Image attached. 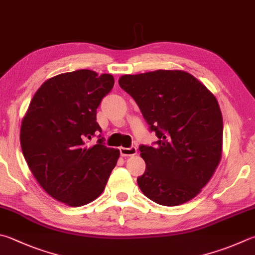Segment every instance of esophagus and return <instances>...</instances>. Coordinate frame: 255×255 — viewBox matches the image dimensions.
Masks as SVG:
<instances>
[{"label": "esophagus", "mask_w": 255, "mask_h": 255, "mask_svg": "<svg viewBox=\"0 0 255 255\" xmlns=\"http://www.w3.org/2000/svg\"><path fill=\"white\" fill-rule=\"evenodd\" d=\"M120 150V155L122 156H135L137 154V148L136 147H120L119 148Z\"/></svg>", "instance_id": "34e87169"}]
</instances>
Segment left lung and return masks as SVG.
<instances>
[{
	"label": "left lung",
	"instance_id": "obj_1",
	"mask_svg": "<svg viewBox=\"0 0 255 255\" xmlns=\"http://www.w3.org/2000/svg\"><path fill=\"white\" fill-rule=\"evenodd\" d=\"M119 86L159 139L155 147H139L146 170L137 183L143 195L164 206L191 201L221 160L223 118L215 96L182 70L124 75Z\"/></svg>",
	"mask_w": 255,
	"mask_h": 255
}]
</instances>
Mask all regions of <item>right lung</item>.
Returning <instances> with one entry per match:
<instances>
[{"label": "right lung", "instance_id": "add662e5", "mask_svg": "<svg viewBox=\"0 0 255 255\" xmlns=\"http://www.w3.org/2000/svg\"><path fill=\"white\" fill-rule=\"evenodd\" d=\"M112 75L87 69L44 81L22 119L20 142L27 166L51 197L72 207L101 195L119 149L87 141L101 132L97 108L113 89Z\"/></svg>", "mask_w": 255, "mask_h": 255}]
</instances>
